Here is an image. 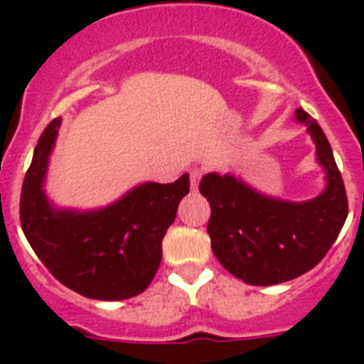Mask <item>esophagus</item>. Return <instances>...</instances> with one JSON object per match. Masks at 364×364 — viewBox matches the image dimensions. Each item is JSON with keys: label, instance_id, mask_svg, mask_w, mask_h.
Listing matches in <instances>:
<instances>
[{"label": "esophagus", "instance_id": "obj_1", "mask_svg": "<svg viewBox=\"0 0 364 364\" xmlns=\"http://www.w3.org/2000/svg\"><path fill=\"white\" fill-rule=\"evenodd\" d=\"M202 173H204V171H202V168H191V170H188V177H191V188H193V191H196V188H198V183H200V179H202Z\"/></svg>", "mask_w": 364, "mask_h": 364}]
</instances>
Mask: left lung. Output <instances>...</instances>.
<instances>
[{
	"label": "left lung",
	"mask_w": 364,
	"mask_h": 364,
	"mask_svg": "<svg viewBox=\"0 0 364 364\" xmlns=\"http://www.w3.org/2000/svg\"><path fill=\"white\" fill-rule=\"evenodd\" d=\"M316 143L325 188L316 198L291 202L268 196L232 173H205L200 193L211 208V249L232 276L249 285H277L311 270L338 238L348 196L321 126L302 107L294 111Z\"/></svg>",
	"instance_id": "1"
}]
</instances>
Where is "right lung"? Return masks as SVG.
<instances>
[{
  "label": "right lung",
  "instance_id": "right-lung-1",
  "mask_svg": "<svg viewBox=\"0 0 364 364\" xmlns=\"http://www.w3.org/2000/svg\"><path fill=\"white\" fill-rule=\"evenodd\" d=\"M62 119L45 128L26 171L20 223L26 240L60 283L94 300L143 293L162 260V238L188 194V173L173 183H141L98 210L58 208L45 179Z\"/></svg>",
  "mask_w": 364,
  "mask_h": 364
}]
</instances>
